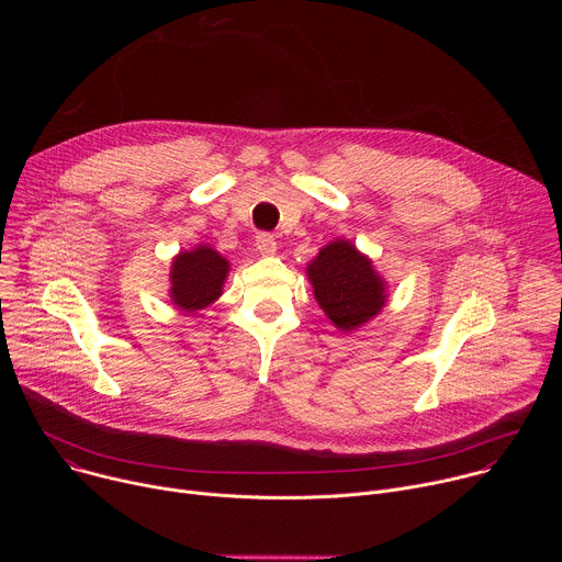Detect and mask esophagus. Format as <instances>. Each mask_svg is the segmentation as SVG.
I'll use <instances>...</instances> for the list:
<instances>
[{"instance_id":"34e87169","label":"esophagus","mask_w":562,"mask_h":562,"mask_svg":"<svg viewBox=\"0 0 562 562\" xmlns=\"http://www.w3.org/2000/svg\"><path fill=\"white\" fill-rule=\"evenodd\" d=\"M256 249L260 251V256H273V254L278 251L276 237L269 235V233H260V235L256 237Z\"/></svg>"}]
</instances>
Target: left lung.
<instances>
[{
  "label": "left lung",
  "mask_w": 562,
  "mask_h": 562,
  "mask_svg": "<svg viewBox=\"0 0 562 562\" xmlns=\"http://www.w3.org/2000/svg\"><path fill=\"white\" fill-rule=\"evenodd\" d=\"M313 297L342 334H351L384 308L386 280L349 239H334L306 265Z\"/></svg>",
  "instance_id": "1"
}]
</instances>
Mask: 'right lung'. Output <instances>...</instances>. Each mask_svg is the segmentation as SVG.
<instances>
[{
  "label": "right lung",
  "instance_id": "right-lung-1",
  "mask_svg": "<svg viewBox=\"0 0 562 562\" xmlns=\"http://www.w3.org/2000/svg\"><path fill=\"white\" fill-rule=\"evenodd\" d=\"M228 271V260L211 245L202 243L189 251H180L171 260L169 297L184 313L206 308L222 295Z\"/></svg>",
  "mask_w": 562,
  "mask_h": 562
}]
</instances>
